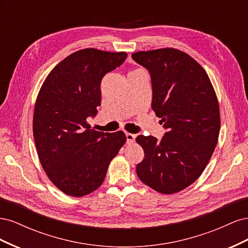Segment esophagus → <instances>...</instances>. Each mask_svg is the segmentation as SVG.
Instances as JSON below:
<instances>
[{"instance_id":"obj_1","label":"esophagus","mask_w":248,"mask_h":248,"mask_svg":"<svg viewBox=\"0 0 248 248\" xmlns=\"http://www.w3.org/2000/svg\"><path fill=\"white\" fill-rule=\"evenodd\" d=\"M136 138H137V134L126 132V140H127V142H133L134 140H136Z\"/></svg>"}]
</instances>
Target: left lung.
Listing matches in <instances>:
<instances>
[{"label": "left lung", "instance_id": "obj_1", "mask_svg": "<svg viewBox=\"0 0 248 248\" xmlns=\"http://www.w3.org/2000/svg\"><path fill=\"white\" fill-rule=\"evenodd\" d=\"M149 71L152 109L167 132L160 140L139 136L145 157L137 166L142 183L164 194L191 185L211 158L220 129L219 106L204 68L175 48L131 55Z\"/></svg>", "mask_w": 248, "mask_h": 248}]
</instances>
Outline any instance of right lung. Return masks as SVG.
Instances as JSON below:
<instances>
[{
	"instance_id": "obj_1",
	"label": "right lung",
	"mask_w": 248,
	"mask_h": 248,
	"mask_svg": "<svg viewBox=\"0 0 248 248\" xmlns=\"http://www.w3.org/2000/svg\"><path fill=\"white\" fill-rule=\"evenodd\" d=\"M124 51L73 52L44 80L34 108L33 134L39 160L58 188L80 198L96 190L125 144L123 131L100 132L87 123L101 104L102 78L124 63Z\"/></svg>"
}]
</instances>
